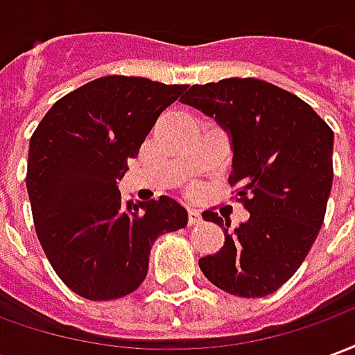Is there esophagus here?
<instances>
[{
	"mask_svg": "<svg viewBox=\"0 0 355 355\" xmlns=\"http://www.w3.org/2000/svg\"><path fill=\"white\" fill-rule=\"evenodd\" d=\"M201 223V213L198 211V209H190L188 211V224L190 226H196V224Z\"/></svg>",
	"mask_w": 355,
	"mask_h": 355,
	"instance_id": "esophagus-1",
	"label": "esophagus"
}]
</instances>
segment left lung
Masks as SVG:
<instances>
[{
  "mask_svg": "<svg viewBox=\"0 0 355 355\" xmlns=\"http://www.w3.org/2000/svg\"><path fill=\"white\" fill-rule=\"evenodd\" d=\"M215 117L232 139V173L249 220L218 224L224 245L200 259L209 282L230 295L259 298L289 282L325 218L333 186V131L297 94L254 78L192 85L180 98Z\"/></svg>",
  "mask_w": 355,
  "mask_h": 355,
  "instance_id": "obj_1",
  "label": "left lung"
}]
</instances>
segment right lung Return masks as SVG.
Listing matches in <instances>:
<instances>
[{"mask_svg":"<svg viewBox=\"0 0 355 355\" xmlns=\"http://www.w3.org/2000/svg\"><path fill=\"white\" fill-rule=\"evenodd\" d=\"M188 85L106 76L64 94L30 139L26 188L35 234L51 266L87 300H114L140 287L154 241L188 224L169 196L121 201L127 159L163 110Z\"/></svg>","mask_w":355,"mask_h":355,"instance_id":"right-lung-1","label":"right lung"}]
</instances>
